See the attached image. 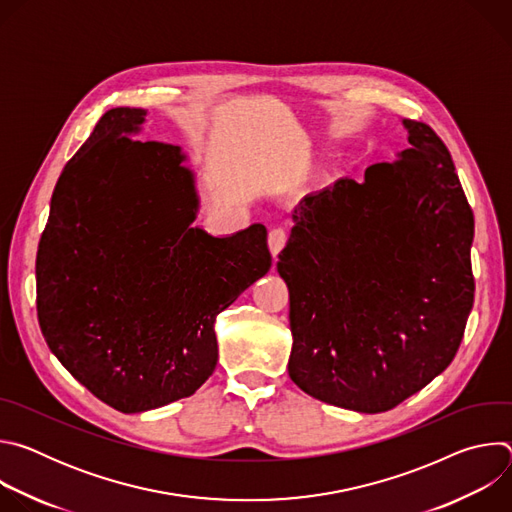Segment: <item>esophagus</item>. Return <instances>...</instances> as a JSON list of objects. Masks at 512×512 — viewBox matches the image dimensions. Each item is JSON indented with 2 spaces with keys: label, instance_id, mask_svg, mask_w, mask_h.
Returning <instances> with one entry per match:
<instances>
[{
  "label": "esophagus",
  "instance_id": "34e87169",
  "mask_svg": "<svg viewBox=\"0 0 512 512\" xmlns=\"http://www.w3.org/2000/svg\"><path fill=\"white\" fill-rule=\"evenodd\" d=\"M285 243H287V231L285 229L277 227L269 233V249H271L273 257L279 255V251L285 247Z\"/></svg>",
  "mask_w": 512,
  "mask_h": 512
}]
</instances>
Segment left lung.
I'll return each instance as SVG.
<instances>
[{
    "mask_svg": "<svg viewBox=\"0 0 512 512\" xmlns=\"http://www.w3.org/2000/svg\"><path fill=\"white\" fill-rule=\"evenodd\" d=\"M407 150L296 208L277 271L287 371L324 403L381 413L448 369L474 304V214L446 143L403 119Z\"/></svg>",
    "mask_w": 512,
    "mask_h": 512,
    "instance_id": "8db88e82",
    "label": "left lung"
}]
</instances>
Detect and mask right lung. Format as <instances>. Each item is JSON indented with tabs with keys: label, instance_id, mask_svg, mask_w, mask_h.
<instances>
[{
	"label": "right lung",
	"instance_id": "1",
	"mask_svg": "<svg viewBox=\"0 0 512 512\" xmlns=\"http://www.w3.org/2000/svg\"><path fill=\"white\" fill-rule=\"evenodd\" d=\"M145 109L107 111L64 166L36 257L48 348L97 399L139 413L214 371V320L271 267L267 229L198 227L178 145L137 141Z\"/></svg>",
	"mask_w": 512,
	"mask_h": 512
}]
</instances>
